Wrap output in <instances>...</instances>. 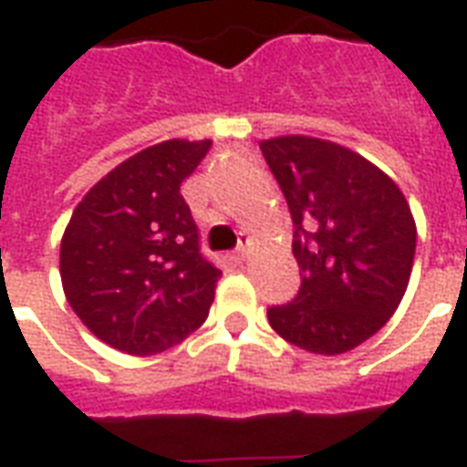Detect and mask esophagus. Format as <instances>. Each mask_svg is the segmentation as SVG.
I'll return each mask as SVG.
<instances>
[{
  "instance_id": "obj_1",
  "label": "esophagus",
  "mask_w": 467,
  "mask_h": 467,
  "mask_svg": "<svg viewBox=\"0 0 467 467\" xmlns=\"http://www.w3.org/2000/svg\"><path fill=\"white\" fill-rule=\"evenodd\" d=\"M249 244H252V234L240 233V247L234 249V259H237V262H244V259H247Z\"/></svg>"
}]
</instances>
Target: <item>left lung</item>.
Listing matches in <instances>:
<instances>
[{"instance_id":"8db88e82","label":"left lung","mask_w":467,"mask_h":467,"mask_svg":"<svg viewBox=\"0 0 467 467\" xmlns=\"http://www.w3.org/2000/svg\"><path fill=\"white\" fill-rule=\"evenodd\" d=\"M291 208L300 266L293 303L271 307L278 337L337 356L373 337L405 296L417 225L405 193L354 150L310 135L259 142Z\"/></svg>"}]
</instances>
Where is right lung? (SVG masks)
Here are the masks:
<instances>
[{
    "label": "right lung",
    "instance_id": "add662e5",
    "mask_svg": "<svg viewBox=\"0 0 467 467\" xmlns=\"http://www.w3.org/2000/svg\"><path fill=\"white\" fill-rule=\"evenodd\" d=\"M213 140H161L99 179L60 242L69 307L97 339L152 356L203 325L223 271L179 193Z\"/></svg>",
    "mask_w": 467,
    "mask_h": 467
}]
</instances>
